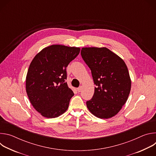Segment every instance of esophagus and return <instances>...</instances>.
I'll use <instances>...</instances> for the list:
<instances>
[{
  "instance_id": "esophagus-1",
  "label": "esophagus",
  "mask_w": 156,
  "mask_h": 156,
  "mask_svg": "<svg viewBox=\"0 0 156 156\" xmlns=\"http://www.w3.org/2000/svg\"><path fill=\"white\" fill-rule=\"evenodd\" d=\"M81 89H82V86H80L79 87L77 88V91H78V92H80V91H81Z\"/></svg>"
}]
</instances>
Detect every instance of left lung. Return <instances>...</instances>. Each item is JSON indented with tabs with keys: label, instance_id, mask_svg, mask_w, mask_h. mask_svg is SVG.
<instances>
[{
	"label": "left lung",
	"instance_id": "1",
	"mask_svg": "<svg viewBox=\"0 0 156 156\" xmlns=\"http://www.w3.org/2000/svg\"><path fill=\"white\" fill-rule=\"evenodd\" d=\"M81 55L96 86L92 99L86 102L87 108L100 119L115 116L126 102L131 90L125 62L106 48H83Z\"/></svg>",
	"mask_w": 156,
	"mask_h": 156
}]
</instances>
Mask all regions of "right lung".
Returning <instances> with one entry per match:
<instances>
[{"label":"right lung","instance_id":"right-lung-1","mask_svg":"<svg viewBox=\"0 0 156 156\" xmlns=\"http://www.w3.org/2000/svg\"><path fill=\"white\" fill-rule=\"evenodd\" d=\"M80 48L52 45L31 61L26 78V91L33 107L43 117L52 119L69 108L74 93L65 81L66 68L79 54Z\"/></svg>","mask_w":156,"mask_h":156}]
</instances>
